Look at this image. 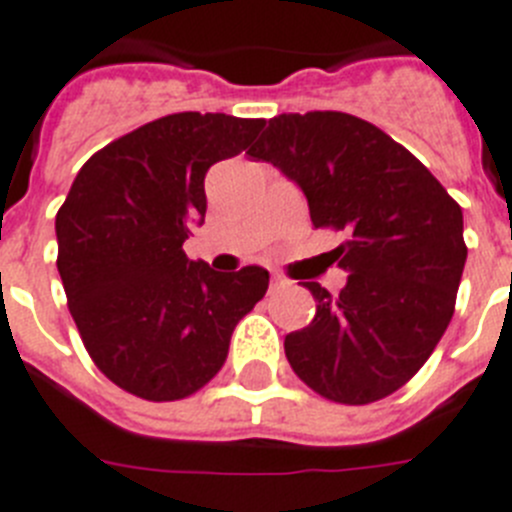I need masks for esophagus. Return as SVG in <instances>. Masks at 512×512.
Masks as SVG:
<instances>
[{
  "label": "esophagus",
  "instance_id": "esophagus-1",
  "mask_svg": "<svg viewBox=\"0 0 512 512\" xmlns=\"http://www.w3.org/2000/svg\"><path fill=\"white\" fill-rule=\"evenodd\" d=\"M287 279L282 274H272V290H279V287H285Z\"/></svg>",
  "mask_w": 512,
  "mask_h": 512
}]
</instances>
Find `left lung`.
I'll return each instance as SVG.
<instances>
[{
	"instance_id": "8db88e82",
	"label": "left lung",
	"mask_w": 512,
	"mask_h": 512,
	"mask_svg": "<svg viewBox=\"0 0 512 512\" xmlns=\"http://www.w3.org/2000/svg\"><path fill=\"white\" fill-rule=\"evenodd\" d=\"M248 155L298 183L313 227L347 235L334 248L347 287L331 295L305 282L316 316L285 336L292 370L336 404L386 399L453 318L466 264L461 207L406 147L342 111L274 116Z\"/></svg>"
}]
</instances>
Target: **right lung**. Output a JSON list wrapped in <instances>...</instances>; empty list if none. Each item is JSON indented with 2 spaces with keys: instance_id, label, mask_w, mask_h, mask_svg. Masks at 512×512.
I'll return each mask as SVG.
<instances>
[{
  "instance_id": "obj_1",
  "label": "right lung",
  "mask_w": 512,
  "mask_h": 512,
  "mask_svg": "<svg viewBox=\"0 0 512 512\" xmlns=\"http://www.w3.org/2000/svg\"><path fill=\"white\" fill-rule=\"evenodd\" d=\"M264 119L170 113L95 152L56 212L61 285L87 355L126 393L186 399L225 365L269 272H212L183 243L207 212L204 176Z\"/></svg>"
}]
</instances>
